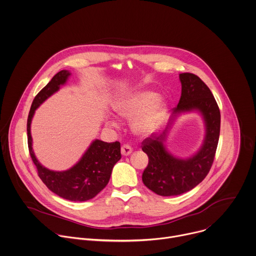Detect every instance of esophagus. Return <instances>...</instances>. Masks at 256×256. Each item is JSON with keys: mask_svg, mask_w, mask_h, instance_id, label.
Returning <instances> with one entry per match:
<instances>
[{"mask_svg": "<svg viewBox=\"0 0 256 256\" xmlns=\"http://www.w3.org/2000/svg\"><path fill=\"white\" fill-rule=\"evenodd\" d=\"M131 153H132V148H131L130 145H128V144L122 145V147H121V154L123 156H128Z\"/></svg>", "mask_w": 256, "mask_h": 256, "instance_id": "34e87169", "label": "esophagus"}]
</instances>
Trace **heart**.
Here are the masks:
<instances>
[{
  "label": "heart",
  "mask_w": 256,
  "mask_h": 256,
  "mask_svg": "<svg viewBox=\"0 0 256 256\" xmlns=\"http://www.w3.org/2000/svg\"><path fill=\"white\" fill-rule=\"evenodd\" d=\"M163 109V104L158 99V95L153 92H139L131 98L122 101L115 108L117 114L126 119H131L143 110H144L132 123L134 131L140 135H147L156 128ZM110 124L112 126L116 125L114 122H110Z\"/></svg>",
  "instance_id": "1"
}]
</instances>
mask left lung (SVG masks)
<instances>
[{"mask_svg":"<svg viewBox=\"0 0 256 256\" xmlns=\"http://www.w3.org/2000/svg\"><path fill=\"white\" fill-rule=\"evenodd\" d=\"M182 95L174 114L198 110L204 119L206 133L200 150L192 158L182 160L172 157L163 145L167 130L154 134L142 142V150L148 155L149 163L143 172L144 184L159 196H170L184 194L198 186L210 170L220 131L218 105L206 84L196 74H180Z\"/></svg>","mask_w":256,"mask_h":256,"instance_id":"left-lung-1","label":"left lung"}]
</instances>
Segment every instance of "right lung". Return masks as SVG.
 Returning <instances> with one entry per match:
<instances>
[{"mask_svg":"<svg viewBox=\"0 0 256 256\" xmlns=\"http://www.w3.org/2000/svg\"><path fill=\"white\" fill-rule=\"evenodd\" d=\"M70 76L68 70L58 72L34 97L26 123L28 145L38 176L52 192L68 200L84 202L94 198L108 184L114 165L121 159L120 143L93 141L80 161L72 169L64 172H54L42 166L32 148L30 123L36 109L64 84Z\"/></svg>","mask_w":256,"mask_h":256,"instance_id":"obj_1","label":"right lung"}]
</instances>
